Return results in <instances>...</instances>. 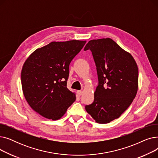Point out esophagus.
Instances as JSON below:
<instances>
[{
    "label": "esophagus",
    "mask_w": 158,
    "mask_h": 158,
    "mask_svg": "<svg viewBox=\"0 0 158 158\" xmlns=\"http://www.w3.org/2000/svg\"><path fill=\"white\" fill-rule=\"evenodd\" d=\"M82 93H83V92H82V91H81H81H77V94L78 96L82 95Z\"/></svg>",
    "instance_id": "34e87169"
}]
</instances>
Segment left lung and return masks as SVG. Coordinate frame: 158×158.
I'll return each instance as SVG.
<instances>
[{"label": "left lung", "instance_id": "left-lung-1", "mask_svg": "<svg viewBox=\"0 0 158 158\" xmlns=\"http://www.w3.org/2000/svg\"><path fill=\"white\" fill-rule=\"evenodd\" d=\"M92 51L98 85L88 113L98 123L120 117L136 97L138 86L137 64L131 54L111 38L90 40L84 50Z\"/></svg>", "mask_w": 158, "mask_h": 158}]
</instances>
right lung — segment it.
<instances>
[{
    "instance_id": "right-lung-1",
    "label": "right lung",
    "mask_w": 158,
    "mask_h": 158,
    "mask_svg": "<svg viewBox=\"0 0 158 158\" xmlns=\"http://www.w3.org/2000/svg\"><path fill=\"white\" fill-rule=\"evenodd\" d=\"M86 41H52L36 49L25 61L21 82L31 108L42 117L61 118L76 101L67 87L69 65Z\"/></svg>"
}]
</instances>
